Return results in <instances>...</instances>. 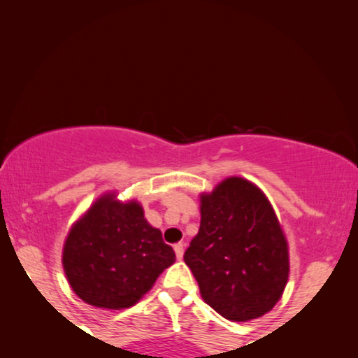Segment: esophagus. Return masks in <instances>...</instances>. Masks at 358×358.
<instances>
[{
    "instance_id": "esophagus-1",
    "label": "esophagus",
    "mask_w": 358,
    "mask_h": 358,
    "mask_svg": "<svg viewBox=\"0 0 358 358\" xmlns=\"http://www.w3.org/2000/svg\"><path fill=\"white\" fill-rule=\"evenodd\" d=\"M174 252H176V257L182 259V256H184V243H176L174 244Z\"/></svg>"
}]
</instances>
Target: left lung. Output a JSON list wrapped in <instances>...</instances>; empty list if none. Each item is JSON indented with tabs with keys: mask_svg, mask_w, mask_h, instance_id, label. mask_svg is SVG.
Returning <instances> with one entry per match:
<instances>
[{
	"mask_svg": "<svg viewBox=\"0 0 358 358\" xmlns=\"http://www.w3.org/2000/svg\"><path fill=\"white\" fill-rule=\"evenodd\" d=\"M199 234L184 261L207 305L229 321L271 311L288 278V248L275 212L256 185L223 180L202 195Z\"/></svg>",
	"mask_w": 358,
	"mask_h": 358,
	"instance_id": "8db88e82",
	"label": "left lung"
}]
</instances>
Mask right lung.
Here are the masks:
<instances>
[{
    "label": "right lung",
    "instance_id": "1",
    "mask_svg": "<svg viewBox=\"0 0 358 358\" xmlns=\"http://www.w3.org/2000/svg\"><path fill=\"white\" fill-rule=\"evenodd\" d=\"M176 261L136 202L97 200L68 234L63 267L78 296L97 308H130Z\"/></svg>",
    "mask_w": 358,
    "mask_h": 358
}]
</instances>
